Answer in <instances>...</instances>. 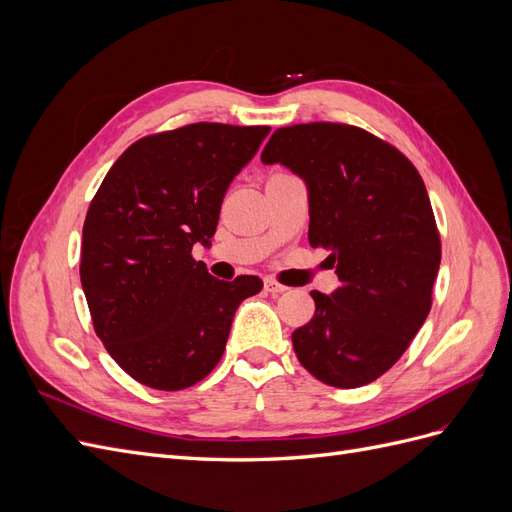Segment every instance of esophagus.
Returning a JSON list of instances; mask_svg holds the SVG:
<instances>
[{"mask_svg":"<svg viewBox=\"0 0 512 512\" xmlns=\"http://www.w3.org/2000/svg\"><path fill=\"white\" fill-rule=\"evenodd\" d=\"M265 290L267 292H271V294H282V292H286L288 290V286H284V284H280L277 280H265Z\"/></svg>","mask_w":512,"mask_h":512,"instance_id":"1","label":"esophagus"}]
</instances>
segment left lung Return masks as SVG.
<instances>
[{"instance_id": "8db88e82", "label": "left lung", "mask_w": 512, "mask_h": 512, "mask_svg": "<svg viewBox=\"0 0 512 512\" xmlns=\"http://www.w3.org/2000/svg\"><path fill=\"white\" fill-rule=\"evenodd\" d=\"M260 158L307 183L309 243L331 252L339 277L331 294L312 292L316 314L292 333L297 359L337 389L374 382L431 309L442 250L421 175L391 143L331 121L275 130Z\"/></svg>"}]
</instances>
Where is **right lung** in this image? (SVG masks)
Here are the masks:
<instances>
[{
  "mask_svg": "<svg viewBox=\"0 0 512 512\" xmlns=\"http://www.w3.org/2000/svg\"><path fill=\"white\" fill-rule=\"evenodd\" d=\"M269 130L200 121L143 136L91 200L81 245L91 320L115 363L149 389L203 380L237 307L262 288L256 275L215 280L192 247L209 245L230 181Z\"/></svg>",
  "mask_w": 512,
  "mask_h": 512,
  "instance_id": "obj_1",
  "label": "right lung"
}]
</instances>
